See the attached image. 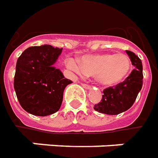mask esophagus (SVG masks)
Returning <instances> with one entry per match:
<instances>
[{
  "mask_svg": "<svg viewBox=\"0 0 158 158\" xmlns=\"http://www.w3.org/2000/svg\"><path fill=\"white\" fill-rule=\"evenodd\" d=\"M81 86L84 88H87V89H90L91 88V86L88 84H85V83H81Z\"/></svg>",
  "mask_w": 158,
  "mask_h": 158,
  "instance_id": "obj_1",
  "label": "esophagus"
}]
</instances>
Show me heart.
<instances>
[{
  "label": "heart",
  "mask_w": 158,
  "mask_h": 158,
  "mask_svg": "<svg viewBox=\"0 0 158 158\" xmlns=\"http://www.w3.org/2000/svg\"><path fill=\"white\" fill-rule=\"evenodd\" d=\"M67 65L83 76L94 77L96 81L104 86H114L123 82L132 69L129 58L122 53L84 55L79 62L69 59Z\"/></svg>",
  "instance_id": "obj_1"
}]
</instances>
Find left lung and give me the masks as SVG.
I'll return each instance as SVG.
<instances>
[{"label": "left lung", "instance_id": "1", "mask_svg": "<svg viewBox=\"0 0 158 158\" xmlns=\"http://www.w3.org/2000/svg\"><path fill=\"white\" fill-rule=\"evenodd\" d=\"M132 64L135 69L123 82L104 89L100 102L94 110L107 115H118L126 111L134 105L143 85V66L141 59L135 53L127 50Z\"/></svg>", "mask_w": 158, "mask_h": 158}]
</instances>
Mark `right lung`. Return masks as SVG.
Here are the masks:
<instances>
[{
    "mask_svg": "<svg viewBox=\"0 0 158 158\" xmlns=\"http://www.w3.org/2000/svg\"><path fill=\"white\" fill-rule=\"evenodd\" d=\"M63 48L51 45L31 47L18 59L13 86L20 106L35 116L58 111L64 90L72 81L53 66Z\"/></svg>",
    "mask_w": 158,
    "mask_h": 158,
    "instance_id": "right-lung-1",
    "label": "right lung"
}]
</instances>
